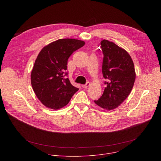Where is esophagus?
<instances>
[{
  "mask_svg": "<svg viewBox=\"0 0 161 161\" xmlns=\"http://www.w3.org/2000/svg\"><path fill=\"white\" fill-rule=\"evenodd\" d=\"M90 83L89 82H87L85 85H82V87H83V88H87V87H89V86H90Z\"/></svg>",
  "mask_w": 161,
  "mask_h": 161,
  "instance_id": "1",
  "label": "esophagus"
}]
</instances>
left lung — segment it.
I'll use <instances>...</instances> for the list:
<instances>
[{"instance_id": "8db88e82", "label": "left lung", "mask_w": 161, "mask_h": 161, "mask_svg": "<svg viewBox=\"0 0 161 161\" xmlns=\"http://www.w3.org/2000/svg\"><path fill=\"white\" fill-rule=\"evenodd\" d=\"M100 44L104 55L102 71L106 87L95 103L112 110L120 106L130 93L136 72L132 59L125 49L107 40L101 41Z\"/></svg>"}]
</instances>
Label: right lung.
<instances>
[{
  "mask_svg": "<svg viewBox=\"0 0 161 161\" xmlns=\"http://www.w3.org/2000/svg\"><path fill=\"white\" fill-rule=\"evenodd\" d=\"M85 45L72 38L59 39L42 49L31 72V85L39 100L48 108L60 109L70 102L78 88L67 75V62L72 53Z\"/></svg>",
  "mask_w": 161,
  "mask_h": 161,
  "instance_id": "right-lung-1",
  "label": "right lung"
}]
</instances>
